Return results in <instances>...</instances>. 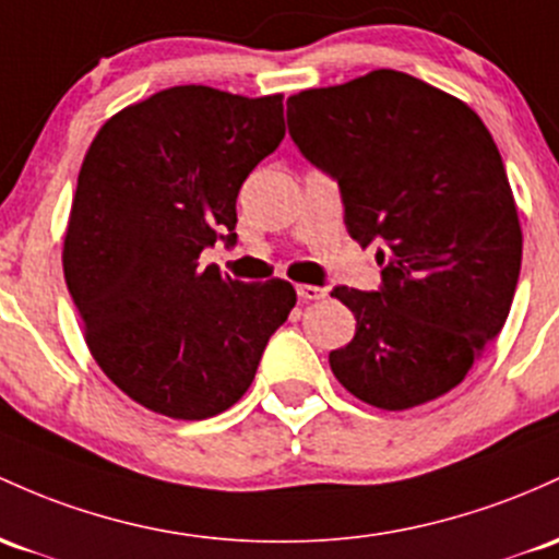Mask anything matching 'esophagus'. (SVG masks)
<instances>
[{
	"instance_id": "obj_1",
	"label": "esophagus",
	"mask_w": 559,
	"mask_h": 559,
	"mask_svg": "<svg viewBox=\"0 0 559 559\" xmlns=\"http://www.w3.org/2000/svg\"><path fill=\"white\" fill-rule=\"evenodd\" d=\"M326 294H329V289H321V286H310V284L297 286V297L308 299V302H312V299H323Z\"/></svg>"
}]
</instances>
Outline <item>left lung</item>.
<instances>
[{"instance_id": "obj_1", "label": "left lung", "mask_w": 559, "mask_h": 559, "mask_svg": "<svg viewBox=\"0 0 559 559\" xmlns=\"http://www.w3.org/2000/svg\"><path fill=\"white\" fill-rule=\"evenodd\" d=\"M299 153L336 180L347 233L379 243L382 286H336L353 342L331 349L342 388L403 411L462 384L499 336L523 233L493 138L469 106L401 71L289 97Z\"/></svg>"}]
</instances>
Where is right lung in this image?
<instances>
[{
	"mask_svg": "<svg viewBox=\"0 0 559 559\" xmlns=\"http://www.w3.org/2000/svg\"><path fill=\"white\" fill-rule=\"evenodd\" d=\"M281 95L169 87L92 140L66 233V284L92 358L121 392L171 419H210L249 390L289 318V281L201 267L236 247V199L284 140Z\"/></svg>",
	"mask_w": 559,
	"mask_h": 559,
	"instance_id": "right-lung-1",
	"label": "right lung"
}]
</instances>
